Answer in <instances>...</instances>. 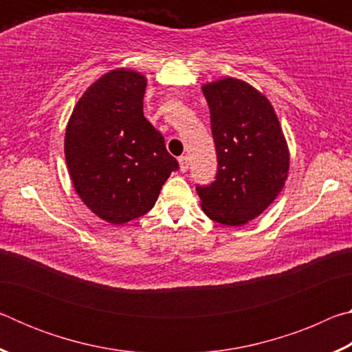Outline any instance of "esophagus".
Instances as JSON below:
<instances>
[{
  "mask_svg": "<svg viewBox=\"0 0 352 352\" xmlns=\"http://www.w3.org/2000/svg\"><path fill=\"white\" fill-rule=\"evenodd\" d=\"M178 164H180L182 172H186L189 169V160H188L186 155H183V157L178 158Z\"/></svg>",
  "mask_w": 352,
  "mask_h": 352,
  "instance_id": "1",
  "label": "esophagus"
}]
</instances>
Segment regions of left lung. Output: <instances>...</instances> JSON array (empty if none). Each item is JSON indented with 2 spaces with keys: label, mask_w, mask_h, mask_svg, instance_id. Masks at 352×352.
Wrapping results in <instances>:
<instances>
[{
  "label": "left lung",
  "mask_w": 352,
  "mask_h": 352,
  "mask_svg": "<svg viewBox=\"0 0 352 352\" xmlns=\"http://www.w3.org/2000/svg\"><path fill=\"white\" fill-rule=\"evenodd\" d=\"M210 105L217 175L197 186L201 210L214 222L241 226L261 216L287 180L290 153L275 109L236 77L201 87Z\"/></svg>",
  "instance_id": "1"
}]
</instances>
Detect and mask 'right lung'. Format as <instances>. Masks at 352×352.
<instances>
[{"label":"right lung","instance_id":"add662e5","mask_svg":"<svg viewBox=\"0 0 352 352\" xmlns=\"http://www.w3.org/2000/svg\"><path fill=\"white\" fill-rule=\"evenodd\" d=\"M147 77L116 68L87 88L71 113L65 158L77 195L99 219L122 225L151 211L177 160L142 113Z\"/></svg>","mask_w":352,"mask_h":352}]
</instances>
